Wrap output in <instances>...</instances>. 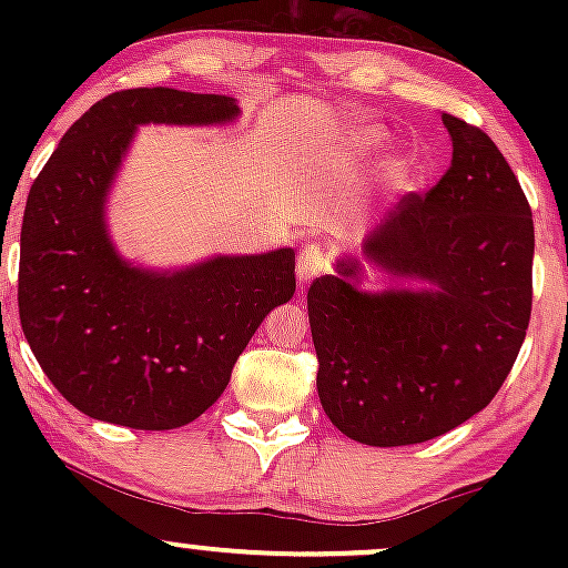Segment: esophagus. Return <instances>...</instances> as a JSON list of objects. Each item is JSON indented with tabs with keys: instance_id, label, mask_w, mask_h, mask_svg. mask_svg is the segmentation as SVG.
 <instances>
[{
	"instance_id": "esophagus-1",
	"label": "esophagus",
	"mask_w": 568,
	"mask_h": 568,
	"mask_svg": "<svg viewBox=\"0 0 568 568\" xmlns=\"http://www.w3.org/2000/svg\"><path fill=\"white\" fill-rule=\"evenodd\" d=\"M331 256H328V247L323 243H306L298 253V262H296V275L298 283H306V280L323 275L328 270Z\"/></svg>"
}]
</instances>
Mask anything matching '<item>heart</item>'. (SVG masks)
<instances>
[{"label": "heart", "mask_w": 568, "mask_h": 568, "mask_svg": "<svg viewBox=\"0 0 568 568\" xmlns=\"http://www.w3.org/2000/svg\"><path fill=\"white\" fill-rule=\"evenodd\" d=\"M387 146V133L384 130H376V128H366V130H355V133L349 135L347 141V149L352 154H374L379 152V149ZM410 179V168L406 160H393L387 165V181L393 186H406Z\"/></svg>", "instance_id": "heart-1"}]
</instances>
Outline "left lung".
<instances>
[{
	"instance_id": "left-lung-1",
	"label": "left lung",
	"mask_w": 568,
	"mask_h": 568,
	"mask_svg": "<svg viewBox=\"0 0 568 568\" xmlns=\"http://www.w3.org/2000/svg\"><path fill=\"white\" fill-rule=\"evenodd\" d=\"M452 165L403 197L363 256L410 288H357L361 262L310 285L317 395L366 446H410L484 410L510 374L531 317L534 221L518 179L480 128L443 114Z\"/></svg>"
}]
</instances>
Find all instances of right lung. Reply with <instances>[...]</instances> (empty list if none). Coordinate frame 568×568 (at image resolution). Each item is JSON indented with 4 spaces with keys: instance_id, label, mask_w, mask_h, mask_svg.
<instances>
[{
    "instance_id": "right-lung-1",
    "label": "right lung",
    "mask_w": 568,
    "mask_h": 568,
    "mask_svg": "<svg viewBox=\"0 0 568 568\" xmlns=\"http://www.w3.org/2000/svg\"><path fill=\"white\" fill-rule=\"evenodd\" d=\"M230 95L120 90L67 130L31 184L18 310L26 342L74 408L133 429H175L230 384L256 328L296 291L291 247L216 256L179 272L122 262L106 197L139 125H224Z\"/></svg>"
}]
</instances>
